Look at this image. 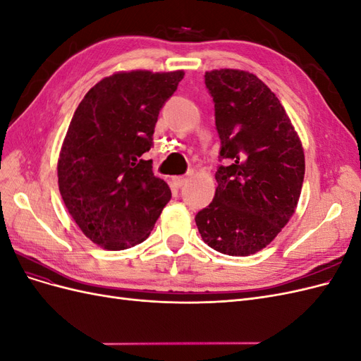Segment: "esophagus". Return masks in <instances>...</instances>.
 Returning <instances> with one entry per match:
<instances>
[{
    "label": "esophagus",
    "mask_w": 361,
    "mask_h": 361,
    "mask_svg": "<svg viewBox=\"0 0 361 361\" xmlns=\"http://www.w3.org/2000/svg\"><path fill=\"white\" fill-rule=\"evenodd\" d=\"M171 182H173L174 187L180 188V187H183L185 183L188 182V176H173V178H171Z\"/></svg>",
    "instance_id": "34e87169"
}]
</instances>
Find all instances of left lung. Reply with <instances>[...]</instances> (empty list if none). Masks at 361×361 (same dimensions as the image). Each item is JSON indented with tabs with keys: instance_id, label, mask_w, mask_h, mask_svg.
<instances>
[{
	"instance_id": "8db88e82",
	"label": "left lung",
	"mask_w": 361,
	"mask_h": 361,
	"mask_svg": "<svg viewBox=\"0 0 361 361\" xmlns=\"http://www.w3.org/2000/svg\"><path fill=\"white\" fill-rule=\"evenodd\" d=\"M221 140L214 200L195 215L203 241L228 256L265 248L288 224L304 180V150L289 116L256 75L204 73Z\"/></svg>"
}]
</instances>
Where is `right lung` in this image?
I'll use <instances>...</instances> for the list:
<instances>
[{"label":"right lung","instance_id":"1","mask_svg":"<svg viewBox=\"0 0 361 361\" xmlns=\"http://www.w3.org/2000/svg\"><path fill=\"white\" fill-rule=\"evenodd\" d=\"M183 75L117 72L92 87L75 110L60 150L59 188L73 221L102 248L143 243L171 199L143 155Z\"/></svg>","mask_w":361,"mask_h":361}]
</instances>
